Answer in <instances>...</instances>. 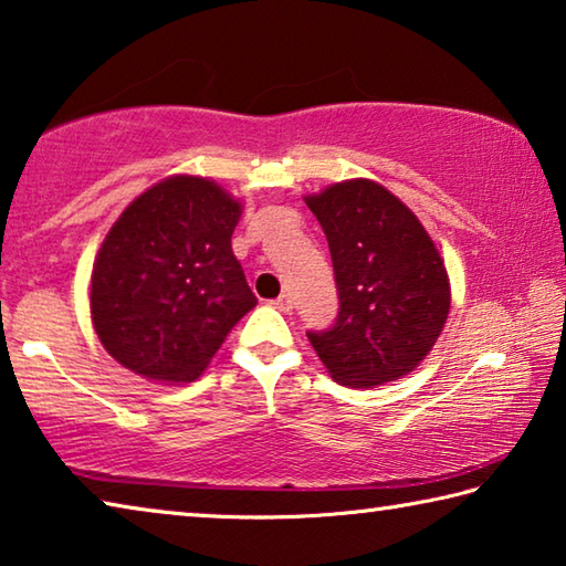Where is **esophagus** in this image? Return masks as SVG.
Returning a JSON list of instances; mask_svg holds the SVG:
<instances>
[{
    "label": "esophagus",
    "instance_id": "esophagus-1",
    "mask_svg": "<svg viewBox=\"0 0 566 566\" xmlns=\"http://www.w3.org/2000/svg\"><path fill=\"white\" fill-rule=\"evenodd\" d=\"M271 305H273V308L281 311V313H291L293 311V298H291L289 293H283L281 298H275Z\"/></svg>",
    "mask_w": 566,
    "mask_h": 566
}]
</instances>
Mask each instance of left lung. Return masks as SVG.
I'll use <instances>...</instances> for the list:
<instances>
[{
	"instance_id": "obj_1",
	"label": "left lung",
	"mask_w": 566,
	"mask_h": 566,
	"mask_svg": "<svg viewBox=\"0 0 566 566\" xmlns=\"http://www.w3.org/2000/svg\"><path fill=\"white\" fill-rule=\"evenodd\" d=\"M328 238L340 311L308 340L335 382L373 388L412 373L450 313L448 268L408 206L370 178L305 196Z\"/></svg>"
}]
</instances>
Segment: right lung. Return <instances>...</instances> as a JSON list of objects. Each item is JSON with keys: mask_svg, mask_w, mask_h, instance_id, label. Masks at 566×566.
<instances>
[{"mask_svg": "<svg viewBox=\"0 0 566 566\" xmlns=\"http://www.w3.org/2000/svg\"><path fill=\"white\" fill-rule=\"evenodd\" d=\"M241 203L201 176H171L134 198L98 248L92 323L126 370L193 382L255 308L231 235Z\"/></svg>", "mask_w": 566, "mask_h": 566, "instance_id": "1", "label": "right lung"}]
</instances>
